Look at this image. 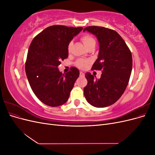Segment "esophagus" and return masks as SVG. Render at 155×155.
<instances>
[{
    "label": "esophagus",
    "instance_id": "obj_1",
    "mask_svg": "<svg viewBox=\"0 0 155 155\" xmlns=\"http://www.w3.org/2000/svg\"><path fill=\"white\" fill-rule=\"evenodd\" d=\"M80 76H85V73L83 72H80Z\"/></svg>",
    "mask_w": 155,
    "mask_h": 155
}]
</instances>
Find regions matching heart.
Returning <instances> with one entry per match:
<instances>
[{
	"label": "heart",
	"instance_id": "obj_1",
	"mask_svg": "<svg viewBox=\"0 0 155 155\" xmlns=\"http://www.w3.org/2000/svg\"><path fill=\"white\" fill-rule=\"evenodd\" d=\"M81 40L82 41L83 43L86 46L87 48H88L89 46L92 45H96L95 39H94L93 37L92 36H91L90 35L85 34V35H82L81 37ZM72 46V42H70L68 45V50L69 51L71 50ZM88 61H86V60L83 59H79L76 62V66L78 67L79 68H85L88 65Z\"/></svg>",
	"mask_w": 155,
	"mask_h": 155
}]
</instances>
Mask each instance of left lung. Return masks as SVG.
I'll list each match as a JSON object with an SVG mask.
<instances>
[{
    "label": "left lung",
    "mask_w": 155,
    "mask_h": 155,
    "mask_svg": "<svg viewBox=\"0 0 155 155\" xmlns=\"http://www.w3.org/2000/svg\"><path fill=\"white\" fill-rule=\"evenodd\" d=\"M87 31L95 35L100 45L98 58L92 70H101V78L94 79L87 72V85L84 95L88 104L98 107L114 104L122 96L128 85L133 67L132 54L125 42L116 31L101 26H88Z\"/></svg>",
    "instance_id": "8db88e82"
}]
</instances>
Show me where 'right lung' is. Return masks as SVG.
Listing matches in <instances>:
<instances>
[{
  "instance_id": "1",
  "label": "right lung",
  "mask_w": 155,
  "mask_h": 155,
  "mask_svg": "<svg viewBox=\"0 0 155 155\" xmlns=\"http://www.w3.org/2000/svg\"><path fill=\"white\" fill-rule=\"evenodd\" d=\"M82 30V27L51 26L31 41L25 71L33 92L46 105L58 107L68 99L79 71L72 67L64 74L59 72L58 66L68 57V43Z\"/></svg>"
}]
</instances>
